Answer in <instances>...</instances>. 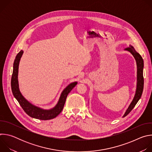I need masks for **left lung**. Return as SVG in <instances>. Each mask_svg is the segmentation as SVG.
Returning a JSON list of instances; mask_svg holds the SVG:
<instances>
[{"label": "left lung", "mask_w": 152, "mask_h": 152, "mask_svg": "<svg viewBox=\"0 0 152 152\" xmlns=\"http://www.w3.org/2000/svg\"><path fill=\"white\" fill-rule=\"evenodd\" d=\"M124 50L128 51L131 53L137 62V88L135 91V94L134 97L129 104L127 109L126 110L124 114L123 117H126L130 112H131L133 108L135 107L137 102L140 99L142 93L143 91L144 88V77H143V68H144V61L141 56L135 50L134 48L130 45L129 48H127L124 49Z\"/></svg>", "instance_id": "obj_1"}]
</instances>
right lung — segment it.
Returning <instances> with one entry per match:
<instances>
[{
  "mask_svg": "<svg viewBox=\"0 0 152 152\" xmlns=\"http://www.w3.org/2000/svg\"><path fill=\"white\" fill-rule=\"evenodd\" d=\"M23 53V51L20 50V52L17 55L14 62L13 72L11 77V89L12 94L25 112L31 117L42 120L53 119L61 113L69 93L77 85V82H72L66 86V88L61 93L57 104L52 109L44 110L32 104L24 97L19 90L18 81V66Z\"/></svg>",
  "mask_w": 152,
  "mask_h": 152,
  "instance_id": "obj_1",
  "label": "right lung"
}]
</instances>
